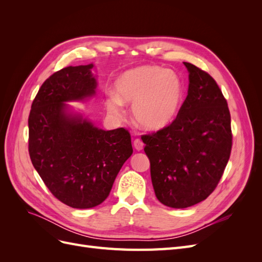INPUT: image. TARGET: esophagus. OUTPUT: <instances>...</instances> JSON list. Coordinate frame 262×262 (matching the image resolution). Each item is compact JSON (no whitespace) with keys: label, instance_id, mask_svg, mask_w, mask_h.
I'll use <instances>...</instances> for the list:
<instances>
[{"label":"esophagus","instance_id":"34e87169","mask_svg":"<svg viewBox=\"0 0 262 262\" xmlns=\"http://www.w3.org/2000/svg\"><path fill=\"white\" fill-rule=\"evenodd\" d=\"M143 142H142V140H140V139H136L133 141V146L136 147V149L137 150H141V149H143Z\"/></svg>","mask_w":262,"mask_h":262}]
</instances>
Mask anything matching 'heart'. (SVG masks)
Listing matches in <instances>:
<instances>
[{
    "label": "heart",
    "instance_id": "b5f03b06",
    "mask_svg": "<svg viewBox=\"0 0 262 262\" xmlns=\"http://www.w3.org/2000/svg\"><path fill=\"white\" fill-rule=\"evenodd\" d=\"M184 96L180 76L157 66H143L126 71L115 82V94L106 99V107L115 116L122 115L123 104H132L134 120L144 129L167 128L179 114Z\"/></svg>",
    "mask_w": 262,
    "mask_h": 262
}]
</instances>
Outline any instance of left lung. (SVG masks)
<instances>
[{
    "mask_svg": "<svg viewBox=\"0 0 262 262\" xmlns=\"http://www.w3.org/2000/svg\"><path fill=\"white\" fill-rule=\"evenodd\" d=\"M189 72L188 95L167 128L142 136L150 163V178L161 203L185 209L215 190L233 143L231 114L215 80L184 62Z\"/></svg>",
    "mask_w": 262,
    "mask_h": 262,
    "instance_id": "1",
    "label": "left lung"
}]
</instances>
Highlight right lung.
<instances>
[{"instance_id":"right-lung-1","label":"right lung","mask_w":262,"mask_h":262,"mask_svg":"<svg viewBox=\"0 0 262 262\" xmlns=\"http://www.w3.org/2000/svg\"><path fill=\"white\" fill-rule=\"evenodd\" d=\"M93 67H67L49 76L28 117L31 163L50 192L74 209H91L104 202L133 152L128 130H101L82 116L67 112L66 101L95 94Z\"/></svg>"}]
</instances>
